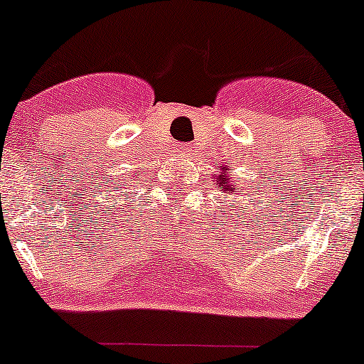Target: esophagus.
I'll list each match as a JSON object with an SVG mask.
<instances>
[{"mask_svg":"<svg viewBox=\"0 0 364 364\" xmlns=\"http://www.w3.org/2000/svg\"><path fill=\"white\" fill-rule=\"evenodd\" d=\"M180 150H186V146H180Z\"/></svg>","mask_w":364,"mask_h":364,"instance_id":"34e87169","label":"esophagus"}]
</instances>
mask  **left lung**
<instances>
[{
	"label": "left lung",
	"instance_id": "obj_1",
	"mask_svg": "<svg viewBox=\"0 0 364 364\" xmlns=\"http://www.w3.org/2000/svg\"><path fill=\"white\" fill-rule=\"evenodd\" d=\"M225 180H227V178H225V175H223V176H220V184H223ZM223 191H230V184H228V186H225V188H223Z\"/></svg>",
	"mask_w": 364,
	"mask_h": 364
}]
</instances>
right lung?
<instances>
[{
    "instance_id": "add662e5",
    "label": "right lung",
    "mask_w": 364,
    "mask_h": 364,
    "mask_svg": "<svg viewBox=\"0 0 364 364\" xmlns=\"http://www.w3.org/2000/svg\"><path fill=\"white\" fill-rule=\"evenodd\" d=\"M123 186H124V182H123Z\"/></svg>"
}]
</instances>
